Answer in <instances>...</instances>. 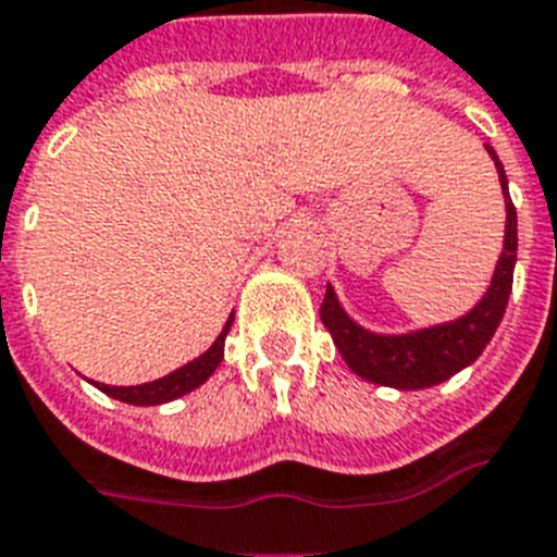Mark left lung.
Returning <instances> with one entry per match:
<instances>
[{
  "label": "left lung",
  "mask_w": 557,
  "mask_h": 557,
  "mask_svg": "<svg viewBox=\"0 0 557 557\" xmlns=\"http://www.w3.org/2000/svg\"><path fill=\"white\" fill-rule=\"evenodd\" d=\"M486 153L493 156L495 170H498L500 193H504V205H507V230H504V250H500V259L495 264L493 282L486 287L484 298L467 315L401 335L370 333L344 312L335 289L327 284V293L321 301V321L333 335L335 347L347 361V367L364 381L395 389L435 387L441 381L453 379L455 372H461L463 367H470L498 330L500 319L507 312L509 293H512V270H516L518 256V215L516 205L509 199L504 164L498 162V156L490 145H486Z\"/></svg>",
  "instance_id": "1"
}]
</instances>
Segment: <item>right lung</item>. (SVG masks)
<instances>
[{
    "instance_id": "1",
    "label": "right lung",
    "mask_w": 557,
    "mask_h": 557,
    "mask_svg": "<svg viewBox=\"0 0 557 557\" xmlns=\"http://www.w3.org/2000/svg\"><path fill=\"white\" fill-rule=\"evenodd\" d=\"M230 324H233V315L227 319V324H224V330L219 333V338L210 344V350L201 352V356L193 358V361H187L185 367L173 370L170 375H164V379L147 381V384H136V387H110V384H99V381H94V387H99L104 395L116 398V401L133 404V407H156V404L176 401V398H182V395L201 387V384L213 375L215 367L222 364L224 338H227L230 333Z\"/></svg>"
}]
</instances>
